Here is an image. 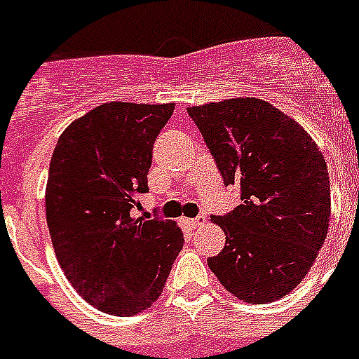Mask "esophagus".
<instances>
[{"mask_svg": "<svg viewBox=\"0 0 359 359\" xmlns=\"http://www.w3.org/2000/svg\"><path fill=\"white\" fill-rule=\"evenodd\" d=\"M205 224H207V218H205V216H199V218L196 219H188V225H190L191 229H201Z\"/></svg>", "mask_w": 359, "mask_h": 359, "instance_id": "1", "label": "esophagus"}]
</instances>
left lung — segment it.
<instances>
[{"label": "left lung", "instance_id": "1", "mask_svg": "<svg viewBox=\"0 0 359 359\" xmlns=\"http://www.w3.org/2000/svg\"><path fill=\"white\" fill-rule=\"evenodd\" d=\"M225 186L242 205L212 224L225 248L208 257L219 283L248 304L283 298L306 278L328 235V168L311 135L261 98L188 108Z\"/></svg>", "mask_w": 359, "mask_h": 359}]
</instances>
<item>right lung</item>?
Returning a JSON list of instances; mask_svg holds the SVG:
<instances>
[{
  "label": "right lung",
  "instance_id": "add662e5",
  "mask_svg": "<svg viewBox=\"0 0 359 359\" xmlns=\"http://www.w3.org/2000/svg\"><path fill=\"white\" fill-rule=\"evenodd\" d=\"M175 104L106 102L70 123L50 162L46 222L61 270L98 311L135 315L162 294L184 236L132 218L149 191L152 145Z\"/></svg>",
  "mask_w": 359,
  "mask_h": 359
}]
</instances>
